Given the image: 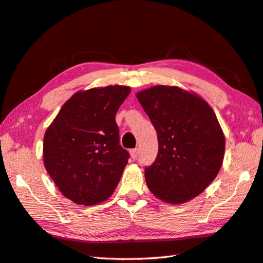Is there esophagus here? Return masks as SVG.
Returning <instances> with one entry per match:
<instances>
[{
	"label": "esophagus",
	"mask_w": 263,
	"mask_h": 263,
	"mask_svg": "<svg viewBox=\"0 0 263 263\" xmlns=\"http://www.w3.org/2000/svg\"><path fill=\"white\" fill-rule=\"evenodd\" d=\"M130 155H131V157L133 159H136L138 157V155H139V150L138 149H131L130 150Z\"/></svg>",
	"instance_id": "esophagus-1"
}]
</instances>
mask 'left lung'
Returning <instances> with one entry per match:
<instances>
[{
    "instance_id": "1",
    "label": "left lung",
    "mask_w": 263,
    "mask_h": 263,
    "mask_svg": "<svg viewBox=\"0 0 263 263\" xmlns=\"http://www.w3.org/2000/svg\"><path fill=\"white\" fill-rule=\"evenodd\" d=\"M158 137V154L144 177L156 198L171 204L198 197L224 160L225 137L204 99L175 86L137 93Z\"/></svg>"
}]
</instances>
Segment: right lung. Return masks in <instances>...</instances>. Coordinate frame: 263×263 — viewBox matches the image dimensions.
Instances as JSON below:
<instances>
[{
	"instance_id": "right-lung-1",
	"label": "right lung",
	"mask_w": 263,
	"mask_h": 263,
	"mask_svg": "<svg viewBox=\"0 0 263 263\" xmlns=\"http://www.w3.org/2000/svg\"><path fill=\"white\" fill-rule=\"evenodd\" d=\"M131 92L126 86L78 91L44 136V165L65 198L93 205L107 200L130 155L120 144L115 115Z\"/></svg>"
}]
</instances>
